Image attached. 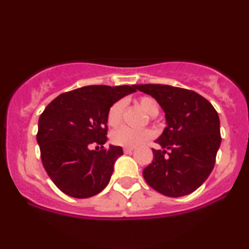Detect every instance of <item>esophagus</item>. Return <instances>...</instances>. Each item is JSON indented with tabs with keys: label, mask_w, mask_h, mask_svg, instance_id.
Returning a JSON list of instances; mask_svg holds the SVG:
<instances>
[{
	"label": "esophagus",
	"mask_w": 249,
	"mask_h": 249,
	"mask_svg": "<svg viewBox=\"0 0 249 249\" xmlns=\"http://www.w3.org/2000/svg\"><path fill=\"white\" fill-rule=\"evenodd\" d=\"M134 150V147H124V152L125 153H131Z\"/></svg>",
	"instance_id": "1"
}]
</instances>
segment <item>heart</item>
<instances>
[{"mask_svg":"<svg viewBox=\"0 0 249 249\" xmlns=\"http://www.w3.org/2000/svg\"><path fill=\"white\" fill-rule=\"evenodd\" d=\"M138 104L147 115L157 116L159 112V104L156 99L150 96H142L138 98ZM124 101H117L111 105L107 111V121L110 126L116 127L122 123L123 112H124ZM153 137L152 131L148 128H131L127 126H122L113 131L111 134V141L115 145L124 147H136L148 141Z\"/></svg>","mask_w":249,"mask_h":249,"instance_id":"obj_1","label":"heart"}]
</instances>
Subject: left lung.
Instances as JSON below:
<instances>
[{
	"instance_id": "8db88e82",
	"label": "left lung",
	"mask_w": 249,
	"mask_h": 249,
	"mask_svg": "<svg viewBox=\"0 0 249 249\" xmlns=\"http://www.w3.org/2000/svg\"><path fill=\"white\" fill-rule=\"evenodd\" d=\"M136 89L159 103L167 123L156 141L162 150L152 148L153 161L142 171L144 179L166 196L194 192L215 164L221 142L218 112L206 98L187 89L162 84H139Z\"/></svg>"
}]
</instances>
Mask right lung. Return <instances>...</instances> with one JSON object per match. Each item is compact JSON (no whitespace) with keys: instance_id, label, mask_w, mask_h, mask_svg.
Here are the masks:
<instances>
[{"instance_id":"obj_1","label":"right lung","mask_w":249,"mask_h":249,"mask_svg":"<svg viewBox=\"0 0 249 249\" xmlns=\"http://www.w3.org/2000/svg\"><path fill=\"white\" fill-rule=\"evenodd\" d=\"M134 91L136 85H89L62 93L44 108L36 138L43 166L63 193L84 199L107 187L115 161L123 154L121 146L103 148L107 141V111ZM92 143L102 150H91Z\"/></svg>"}]
</instances>
